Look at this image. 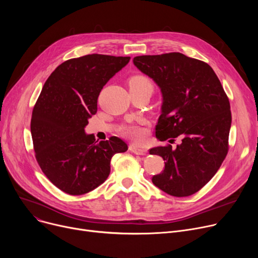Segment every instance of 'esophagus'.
Returning <instances> with one entry per match:
<instances>
[{"label": "esophagus", "instance_id": "esophagus-1", "mask_svg": "<svg viewBox=\"0 0 258 258\" xmlns=\"http://www.w3.org/2000/svg\"><path fill=\"white\" fill-rule=\"evenodd\" d=\"M128 150H130L132 153L136 154V155H140V156L146 155V153H147V150H146V148H144V147H140V146H137V145H135V144H131V145L128 146Z\"/></svg>", "mask_w": 258, "mask_h": 258}]
</instances>
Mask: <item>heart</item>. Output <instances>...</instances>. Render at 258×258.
<instances>
[{"label": "heart", "mask_w": 258, "mask_h": 258, "mask_svg": "<svg viewBox=\"0 0 258 258\" xmlns=\"http://www.w3.org/2000/svg\"><path fill=\"white\" fill-rule=\"evenodd\" d=\"M128 86L130 88L150 87L153 89L152 80L144 75H135L131 77L128 80ZM144 125L145 122L142 120L138 121L137 123L125 125L122 127V134L134 141L142 142L146 137V128Z\"/></svg>", "instance_id": "b5f03b06"}]
</instances>
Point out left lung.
I'll return each instance as SVG.
<instances>
[{
  "label": "left lung",
  "mask_w": 258,
  "mask_h": 258,
  "mask_svg": "<svg viewBox=\"0 0 258 258\" xmlns=\"http://www.w3.org/2000/svg\"><path fill=\"white\" fill-rule=\"evenodd\" d=\"M133 61L162 92L156 137L171 143L182 139L174 150L170 144L150 150L165 161L164 170L152 181L172 197L191 196L212 179L228 154L229 98L208 63L182 53L141 55Z\"/></svg>",
  "instance_id": "obj_1"
}]
</instances>
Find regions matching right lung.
I'll return each instance as SVG.
<instances>
[{
    "instance_id": "right-lung-1",
    "label": "right lung",
    "mask_w": 258,
    "mask_h": 258,
    "mask_svg": "<svg viewBox=\"0 0 258 258\" xmlns=\"http://www.w3.org/2000/svg\"><path fill=\"white\" fill-rule=\"evenodd\" d=\"M130 56L89 54L68 59L46 80L31 117V136L37 163L61 191L88 194L108 177L111 159L127 151L117 137L96 141L87 135L89 118L97 112L103 86Z\"/></svg>"
}]
</instances>
